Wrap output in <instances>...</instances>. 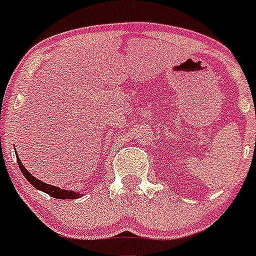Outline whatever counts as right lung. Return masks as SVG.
Listing matches in <instances>:
<instances>
[{
	"label": "right lung",
	"mask_w": 256,
	"mask_h": 256,
	"mask_svg": "<svg viewBox=\"0 0 256 256\" xmlns=\"http://www.w3.org/2000/svg\"><path fill=\"white\" fill-rule=\"evenodd\" d=\"M16 159H18V164H19V168L20 170H22V176L29 180V183H30L32 186L34 187V188L46 192V194H48V195L52 196V198H61V200H64V198H69V200L70 198H79L80 196H82V194H79V192L69 191V190H61L58 188V187L52 186V184H47V183L37 180L33 174H30L26 168H24V165L22 164L19 158H16Z\"/></svg>",
	"instance_id": "right-lung-1"
}]
</instances>
